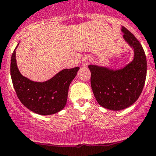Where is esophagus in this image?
<instances>
[{"label":"esophagus","mask_w":156,"mask_h":156,"mask_svg":"<svg viewBox=\"0 0 156 156\" xmlns=\"http://www.w3.org/2000/svg\"><path fill=\"white\" fill-rule=\"evenodd\" d=\"M89 59H86V60H85V61L83 62V66L87 65V64H88V63H89Z\"/></svg>","instance_id":"obj_1"}]
</instances>
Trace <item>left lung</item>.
<instances>
[{"instance_id":"obj_1","label":"left lung","mask_w":156,"mask_h":156,"mask_svg":"<svg viewBox=\"0 0 156 156\" xmlns=\"http://www.w3.org/2000/svg\"><path fill=\"white\" fill-rule=\"evenodd\" d=\"M124 41L133 51V60L121 68L89 64L91 86L95 99L101 107L121 111L139 98L146 77L147 63L144 50L133 35L122 26Z\"/></svg>"}]
</instances>
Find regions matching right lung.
Instances as JSON below:
<instances>
[{
  "mask_svg": "<svg viewBox=\"0 0 156 156\" xmlns=\"http://www.w3.org/2000/svg\"><path fill=\"white\" fill-rule=\"evenodd\" d=\"M10 62V76L17 97L25 107L40 115L61 112L67 104L69 86L77 74L79 67L64 69L44 82L32 81L23 76L18 69L16 49Z\"/></svg>",
  "mask_w": 156,
  "mask_h": 156,
  "instance_id": "right-lung-1",
  "label": "right lung"
}]
</instances>
